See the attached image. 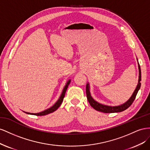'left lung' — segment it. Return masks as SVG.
Masks as SVG:
<instances>
[{"label": "left lung", "instance_id": "8db88e82", "mask_svg": "<svg viewBox=\"0 0 150 150\" xmlns=\"http://www.w3.org/2000/svg\"><path fill=\"white\" fill-rule=\"evenodd\" d=\"M138 60V59H137ZM138 63V69H139V79H138V83L137 85L136 88L134 90V92L132 93L131 97L128 99L125 103H124L121 105H119L117 106H109L104 104H102L99 102H97L96 100H94L92 97L91 96V92H90V85L89 83H87L86 85V94H87V97L89 104L92 108L96 109V110L100 111V112H102L104 113H113V112H122V111L127 109L132 104V102L134 100L136 96L138 93V92L140 88L141 87V81H142V73H141V68L139 64Z\"/></svg>", "mask_w": 150, "mask_h": 150}]
</instances>
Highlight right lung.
<instances>
[{"mask_svg": "<svg viewBox=\"0 0 150 150\" xmlns=\"http://www.w3.org/2000/svg\"><path fill=\"white\" fill-rule=\"evenodd\" d=\"M71 82V80H68L67 81V82L65 85V86L64 87L63 89V91H62V93L61 94L60 97H59L58 100L56 102V103H55L53 106H51V108L47 109L46 110H45L44 111H42V112H38V113H30V112H24V111H23V112H24L26 114H31V115H38V116H40V115H47L48 114H50V113H52L54 111H55L56 110L58 109V108H59V106H60V105L62 104V102L63 100V98L64 97H65V92L67 91V90L68 88V85H69L70 83Z\"/></svg>", "mask_w": 150, "mask_h": 150, "instance_id": "1", "label": "right lung"}]
</instances>
